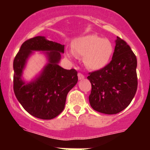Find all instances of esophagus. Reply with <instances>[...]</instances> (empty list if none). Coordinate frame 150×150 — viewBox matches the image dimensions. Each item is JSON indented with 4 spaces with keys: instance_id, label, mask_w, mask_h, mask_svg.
<instances>
[{
    "instance_id": "34e87169",
    "label": "esophagus",
    "mask_w": 150,
    "mask_h": 150,
    "mask_svg": "<svg viewBox=\"0 0 150 150\" xmlns=\"http://www.w3.org/2000/svg\"><path fill=\"white\" fill-rule=\"evenodd\" d=\"M84 78H85V76L83 74H81V73H78V79H79V80L83 79Z\"/></svg>"
}]
</instances>
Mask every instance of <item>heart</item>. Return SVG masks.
I'll return each mask as SVG.
<instances>
[{
    "label": "heart",
    "instance_id": "obj_1",
    "mask_svg": "<svg viewBox=\"0 0 150 150\" xmlns=\"http://www.w3.org/2000/svg\"><path fill=\"white\" fill-rule=\"evenodd\" d=\"M72 51L67 52L73 59L74 55L83 56L85 65L91 70H99L107 65L113 52V46L109 40L95 34H88L74 40Z\"/></svg>",
    "mask_w": 150,
    "mask_h": 150
}]
</instances>
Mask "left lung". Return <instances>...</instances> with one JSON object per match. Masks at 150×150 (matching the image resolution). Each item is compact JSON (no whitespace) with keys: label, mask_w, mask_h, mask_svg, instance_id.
I'll return each mask as SVG.
<instances>
[{"label":"left lung","mask_w":150,"mask_h":150,"mask_svg":"<svg viewBox=\"0 0 150 150\" xmlns=\"http://www.w3.org/2000/svg\"><path fill=\"white\" fill-rule=\"evenodd\" d=\"M137 58L128 43L117 37L111 62L98 71L89 73L91 84L88 99L95 110L116 114L132 102L137 88Z\"/></svg>","instance_id":"obj_1"}]
</instances>
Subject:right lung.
Masks as SVG:
<instances>
[{"label": "right lung", "instance_id": "add662e5", "mask_svg": "<svg viewBox=\"0 0 150 150\" xmlns=\"http://www.w3.org/2000/svg\"><path fill=\"white\" fill-rule=\"evenodd\" d=\"M33 51H46L48 62L32 81L25 83L22 73ZM64 45L38 36L25 41L13 61V90L17 100L33 116L52 120L63 111L69 91L78 81L75 69L66 70L59 65Z\"/></svg>", "mask_w": 150, "mask_h": 150}]
</instances>
